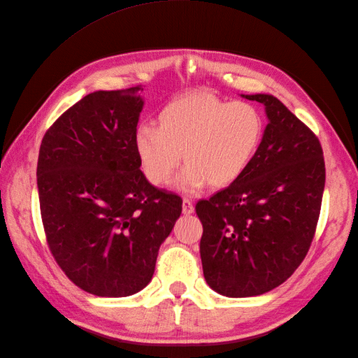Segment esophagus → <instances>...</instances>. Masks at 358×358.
I'll use <instances>...</instances> for the list:
<instances>
[{
    "mask_svg": "<svg viewBox=\"0 0 358 358\" xmlns=\"http://www.w3.org/2000/svg\"><path fill=\"white\" fill-rule=\"evenodd\" d=\"M182 212H183V215H191L194 212V204L191 200H188V199L182 200Z\"/></svg>",
    "mask_w": 358,
    "mask_h": 358,
    "instance_id": "1",
    "label": "esophagus"
}]
</instances>
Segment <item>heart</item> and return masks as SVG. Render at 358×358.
I'll use <instances>...</instances> for the list:
<instances>
[{
	"mask_svg": "<svg viewBox=\"0 0 358 358\" xmlns=\"http://www.w3.org/2000/svg\"><path fill=\"white\" fill-rule=\"evenodd\" d=\"M263 117L252 104L227 101L208 92L182 95L162 107L157 128L138 127L134 150L146 179L164 187L180 162L183 192L225 188L252 164L263 138Z\"/></svg>",
	"mask_w": 358,
	"mask_h": 358,
	"instance_id": "b5f03b06",
	"label": "heart"
}]
</instances>
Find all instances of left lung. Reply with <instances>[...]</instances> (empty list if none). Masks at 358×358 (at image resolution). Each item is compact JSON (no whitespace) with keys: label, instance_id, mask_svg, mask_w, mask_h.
I'll use <instances>...</instances> for the list:
<instances>
[{"label":"left lung","instance_id":"8db88e82","mask_svg":"<svg viewBox=\"0 0 358 358\" xmlns=\"http://www.w3.org/2000/svg\"><path fill=\"white\" fill-rule=\"evenodd\" d=\"M242 96L264 106L268 124L258 152L239 180L196 204L203 275L225 297L264 294L294 273L313 239L326 183L317 136L276 96Z\"/></svg>","mask_w":358,"mask_h":358}]
</instances>
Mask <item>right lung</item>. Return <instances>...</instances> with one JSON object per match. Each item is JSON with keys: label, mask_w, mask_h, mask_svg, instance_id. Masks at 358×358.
I'll list each match as a JSON object with an SVG mask.
<instances>
[{"label": "right lung", "mask_w": 358, "mask_h": 358, "mask_svg": "<svg viewBox=\"0 0 358 358\" xmlns=\"http://www.w3.org/2000/svg\"><path fill=\"white\" fill-rule=\"evenodd\" d=\"M142 86L95 91L43 137L37 188L48 243L64 273L86 292L127 297L152 279L161 243L182 200L140 170L134 134Z\"/></svg>", "instance_id": "right-lung-1"}]
</instances>
